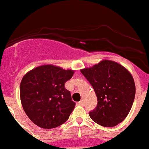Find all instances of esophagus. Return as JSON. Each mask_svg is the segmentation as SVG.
<instances>
[{
    "label": "esophagus",
    "mask_w": 149,
    "mask_h": 149,
    "mask_svg": "<svg viewBox=\"0 0 149 149\" xmlns=\"http://www.w3.org/2000/svg\"><path fill=\"white\" fill-rule=\"evenodd\" d=\"M79 105H81V106H83V105H84V101H83V100H81V101H80L79 102Z\"/></svg>",
    "instance_id": "esophagus-1"
}]
</instances>
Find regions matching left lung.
I'll use <instances>...</instances> for the list:
<instances>
[{"label": "left lung", "instance_id": "left-lung-1", "mask_svg": "<svg viewBox=\"0 0 149 149\" xmlns=\"http://www.w3.org/2000/svg\"><path fill=\"white\" fill-rule=\"evenodd\" d=\"M81 72L93 86L98 100L96 108L89 113L90 118L107 127L121 123L131 110L135 96V84L130 72L108 59Z\"/></svg>", "mask_w": 149, "mask_h": 149}]
</instances>
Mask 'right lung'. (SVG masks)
I'll return each mask as SVG.
<instances>
[{
	"label": "right lung",
	"instance_id": "add662e5",
	"mask_svg": "<svg viewBox=\"0 0 149 149\" xmlns=\"http://www.w3.org/2000/svg\"><path fill=\"white\" fill-rule=\"evenodd\" d=\"M73 73L74 70L70 69L43 65L24 75L20 86V101L34 124L42 129H53L69 118L76 104L65 84Z\"/></svg>",
	"mask_w": 149,
	"mask_h": 149
}]
</instances>
